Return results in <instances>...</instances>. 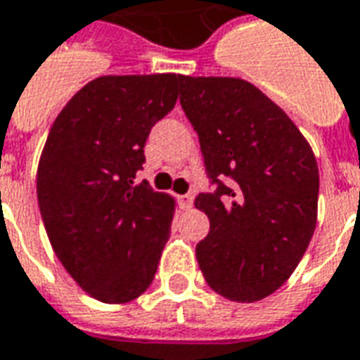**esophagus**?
<instances>
[{"instance_id": "esophagus-1", "label": "esophagus", "mask_w": 360, "mask_h": 360, "mask_svg": "<svg viewBox=\"0 0 360 360\" xmlns=\"http://www.w3.org/2000/svg\"><path fill=\"white\" fill-rule=\"evenodd\" d=\"M193 200H195V197L188 193V195H183V197H179V205L183 210H188L191 206H193Z\"/></svg>"}]
</instances>
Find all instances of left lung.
<instances>
[{
    "label": "left lung",
    "instance_id": "left-lung-1",
    "mask_svg": "<svg viewBox=\"0 0 360 360\" xmlns=\"http://www.w3.org/2000/svg\"><path fill=\"white\" fill-rule=\"evenodd\" d=\"M181 107L197 130L212 193L197 259L212 290L257 302L292 275L318 218L320 173L310 144L281 107L245 79L183 77Z\"/></svg>",
    "mask_w": 360,
    "mask_h": 360
}]
</instances>
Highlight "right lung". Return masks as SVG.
<instances>
[{
    "instance_id": "add662e5",
    "label": "right lung",
    "mask_w": 360,
    "mask_h": 360,
    "mask_svg": "<svg viewBox=\"0 0 360 360\" xmlns=\"http://www.w3.org/2000/svg\"><path fill=\"white\" fill-rule=\"evenodd\" d=\"M185 75H103L58 115L42 150L37 195L52 250L75 283L107 304L152 285L172 233L173 198L136 173L150 130Z\"/></svg>"
}]
</instances>
